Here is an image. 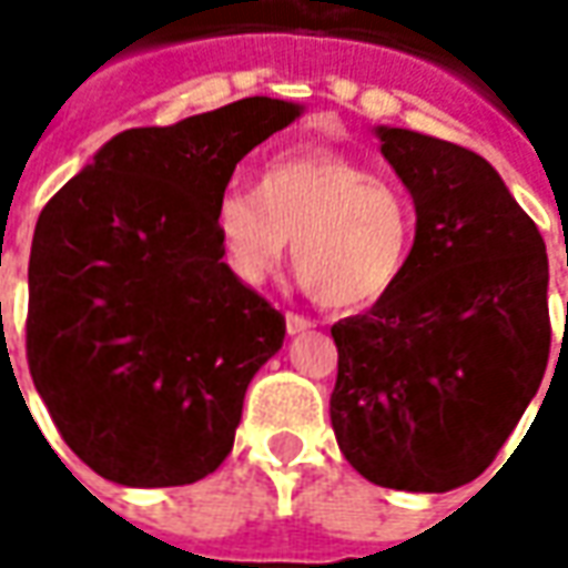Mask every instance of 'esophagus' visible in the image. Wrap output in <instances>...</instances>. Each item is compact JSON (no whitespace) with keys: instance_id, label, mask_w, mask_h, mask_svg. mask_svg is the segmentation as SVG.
Returning <instances> with one entry per match:
<instances>
[{"instance_id":"34e87169","label":"esophagus","mask_w":568,"mask_h":568,"mask_svg":"<svg viewBox=\"0 0 568 568\" xmlns=\"http://www.w3.org/2000/svg\"><path fill=\"white\" fill-rule=\"evenodd\" d=\"M287 335H303L306 328H313V322L310 318H303V316H296V313H287Z\"/></svg>"}]
</instances>
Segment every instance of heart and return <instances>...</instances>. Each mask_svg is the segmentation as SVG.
Wrapping results in <instances>:
<instances>
[{"instance_id": "obj_1", "label": "heart", "mask_w": 568, "mask_h": 568, "mask_svg": "<svg viewBox=\"0 0 568 568\" xmlns=\"http://www.w3.org/2000/svg\"><path fill=\"white\" fill-rule=\"evenodd\" d=\"M214 233L240 284L268 281L294 240L303 284L332 310H357L402 281L414 250V207L357 158L306 148L268 161L258 189H224Z\"/></svg>"}]
</instances>
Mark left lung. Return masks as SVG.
Here are the masks:
<instances>
[{
  "label": "left lung",
  "mask_w": 568,
  "mask_h": 568,
  "mask_svg": "<svg viewBox=\"0 0 568 568\" xmlns=\"http://www.w3.org/2000/svg\"><path fill=\"white\" fill-rule=\"evenodd\" d=\"M414 199L402 281L332 328V429L366 480L446 493L490 468L550 357L547 246L503 176L468 148L376 125Z\"/></svg>",
  "instance_id": "obj_1"
}]
</instances>
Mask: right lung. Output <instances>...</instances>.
<instances>
[{"label": "right lung", "instance_id": "add662e5", "mask_svg": "<svg viewBox=\"0 0 568 568\" xmlns=\"http://www.w3.org/2000/svg\"><path fill=\"white\" fill-rule=\"evenodd\" d=\"M246 98L125 129L40 211L28 363L65 446L122 487H183L233 448L284 316L221 262L214 205L255 144L300 120Z\"/></svg>", "mask_w": 568, "mask_h": 568}]
</instances>
